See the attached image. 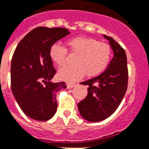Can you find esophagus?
Wrapping results in <instances>:
<instances>
[{
	"instance_id": "1",
	"label": "esophagus",
	"mask_w": 149,
	"mask_h": 149,
	"mask_svg": "<svg viewBox=\"0 0 149 149\" xmlns=\"http://www.w3.org/2000/svg\"><path fill=\"white\" fill-rule=\"evenodd\" d=\"M74 86H75V84H71V83L67 84V88H68V89L73 88Z\"/></svg>"
}]
</instances>
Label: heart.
I'll list each match as a JSON object with an SVG mask.
<instances>
[{"instance_id":"1","label":"heart","mask_w":149,"mask_h":149,"mask_svg":"<svg viewBox=\"0 0 149 149\" xmlns=\"http://www.w3.org/2000/svg\"><path fill=\"white\" fill-rule=\"evenodd\" d=\"M69 50L77 55L74 66H65L59 71L61 80L74 81L85 73L94 76L101 73L109 65L111 56V47L107 43L96 39L76 37L67 40ZM67 49L59 44H54L49 49V56L54 64L62 66L65 64Z\"/></svg>"}]
</instances>
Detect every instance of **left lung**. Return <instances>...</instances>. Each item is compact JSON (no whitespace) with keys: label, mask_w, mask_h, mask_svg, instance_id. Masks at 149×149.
<instances>
[{"label":"left lung","mask_w":149,"mask_h":149,"mask_svg":"<svg viewBox=\"0 0 149 149\" xmlns=\"http://www.w3.org/2000/svg\"><path fill=\"white\" fill-rule=\"evenodd\" d=\"M109 41L114 56L104 72L81 84L88 85V93L77 104L85 120L98 122L105 120L115 111L127 89L128 69L125 50L111 37L103 35Z\"/></svg>","instance_id":"obj_1"}]
</instances>
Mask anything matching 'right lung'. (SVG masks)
<instances>
[{
	"label": "right lung",
	"instance_id": "1",
	"mask_svg": "<svg viewBox=\"0 0 149 149\" xmlns=\"http://www.w3.org/2000/svg\"><path fill=\"white\" fill-rule=\"evenodd\" d=\"M69 34L65 28H35L20 40L14 51L11 89L22 111L31 119L46 121L56 111V93L65 89L66 84L63 81L51 82L56 71L49 49Z\"/></svg>",
	"mask_w": 149,
	"mask_h": 149
}]
</instances>
